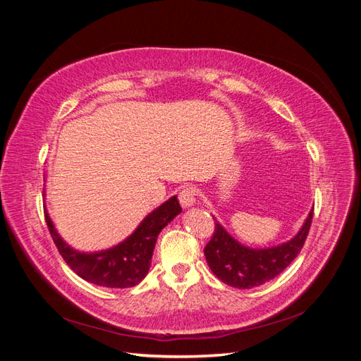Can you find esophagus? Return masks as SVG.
<instances>
[{
	"label": "esophagus",
	"instance_id": "esophagus-1",
	"mask_svg": "<svg viewBox=\"0 0 361 361\" xmlns=\"http://www.w3.org/2000/svg\"><path fill=\"white\" fill-rule=\"evenodd\" d=\"M179 202L183 207L192 206L195 202H197V190H195L194 187H185L179 192Z\"/></svg>",
	"mask_w": 361,
	"mask_h": 361
}]
</instances>
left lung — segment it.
Here are the masks:
<instances>
[{
  "instance_id": "obj_1",
  "label": "left lung",
  "mask_w": 361,
  "mask_h": 361,
  "mask_svg": "<svg viewBox=\"0 0 361 361\" xmlns=\"http://www.w3.org/2000/svg\"><path fill=\"white\" fill-rule=\"evenodd\" d=\"M312 218L313 209L290 241L269 248H250L239 244L215 220L214 235L204 247L207 265L228 286L251 289L264 285L277 277L298 256L309 235Z\"/></svg>"
}]
</instances>
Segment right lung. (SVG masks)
Listing matches in <instances>:
<instances>
[{"label":"right lung","instance_id":"right-lung-1","mask_svg":"<svg viewBox=\"0 0 361 361\" xmlns=\"http://www.w3.org/2000/svg\"><path fill=\"white\" fill-rule=\"evenodd\" d=\"M180 212L178 197L173 195L150 212L123 243L97 253H80L71 248L57 233L47 211L45 220L59 253L73 272L93 285L122 289L133 288L146 277L159 232Z\"/></svg>","mask_w":361,"mask_h":361}]
</instances>
